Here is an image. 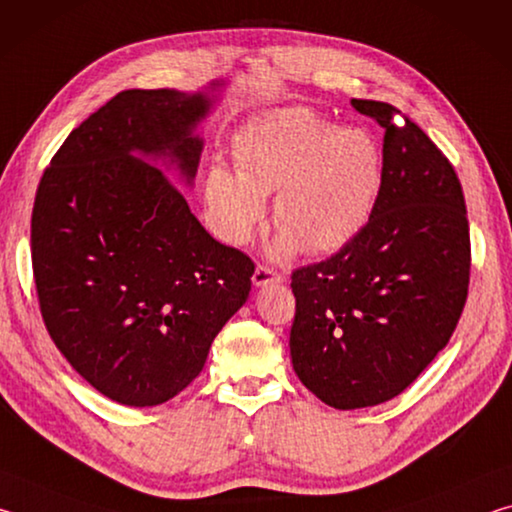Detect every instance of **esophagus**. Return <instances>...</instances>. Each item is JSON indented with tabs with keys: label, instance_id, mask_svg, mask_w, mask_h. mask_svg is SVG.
Returning a JSON list of instances; mask_svg holds the SVG:
<instances>
[{
	"label": "esophagus",
	"instance_id": "esophagus-1",
	"mask_svg": "<svg viewBox=\"0 0 512 512\" xmlns=\"http://www.w3.org/2000/svg\"><path fill=\"white\" fill-rule=\"evenodd\" d=\"M280 282H282V275L273 271V268L262 266V264L255 268V273H253L255 287H268V284H280Z\"/></svg>",
	"mask_w": 512,
	"mask_h": 512
}]
</instances>
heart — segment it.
<instances>
[{
    "label": "heart",
    "instance_id": "heart-1",
    "mask_svg": "<svg viewBox=\"0 0 512 512\" xmlns=\"http://www.w3.org/2000/svg\"><path fill=\"white\" fill-rule=\"evenodd\" d=\"M237 173L214 167L205 198L214 225L230 244H246L275 194L280 230L273 253H332L357 235L381 189V151L361 128H334L307 108L255 121L232 146Z\"/></svg>",
    "mask_w": 512,
    "mask_h": 512
}]
</instances>
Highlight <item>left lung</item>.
I'll use <instances>...</instances> for the list:
<instances>
[{
	"instance_id": "1",
	"label": "left lung",
	"mask_w": 512,
	"mask_h": 512,
	"mask_svg": "<svg viewBox=\"0 0 512 512\" xmlns=\"http://www.w3.org/2000/svg\"><path fill=\"white\" fill-rule=\"evenodd\" d=\"M384 128L368 223L339 253L296 268L293 370L334 409L393 400L452 339L470 287V225L452 162L391 103L352 99Z\"/></svg>"
}]
</instances>
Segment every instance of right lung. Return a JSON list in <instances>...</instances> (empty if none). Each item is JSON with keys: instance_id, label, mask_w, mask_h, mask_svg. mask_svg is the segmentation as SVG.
Segmentation results:
<instances>
[{"instance_id": "1", "label": "right lung", "mask_w": 512, "mask_h": 512, "mask_svg": "<svg viewBox=\"0 0 512 512\" xmlns=\"http://www.w3.org/2000/svg\"><path fill=\"white\" fill-rule=\"evenodd\" d=\"M210 108L205 92H119L40 178L31 262L42 320L69 366L119 404L155 406L192 384L250 293L253 259L212 239L167 173L135 158L192 185L194 128Z\"/></svg>"}]
</instances>
